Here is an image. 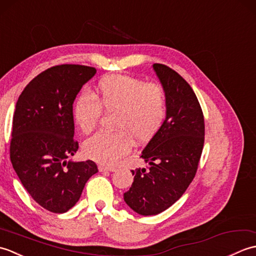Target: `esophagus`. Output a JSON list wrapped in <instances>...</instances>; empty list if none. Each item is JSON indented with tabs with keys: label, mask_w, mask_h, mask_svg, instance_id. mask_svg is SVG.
<instances>
[{
	"label": "esophagus",
	"mask_w": 256,
	"mask_h": 256,
	"mask_svg": "<svg viewBox=\"0 0 256 256\" xmlns=\"http://www.w3.org/2000/svg\"><path fill=\"white\" fill-rule=\"evenodd\" d=\"M116 167H108L104 165L99 166V172H116Z\"/></svg>",
	"instance_id": "esophagus-1"
}]
</instances>
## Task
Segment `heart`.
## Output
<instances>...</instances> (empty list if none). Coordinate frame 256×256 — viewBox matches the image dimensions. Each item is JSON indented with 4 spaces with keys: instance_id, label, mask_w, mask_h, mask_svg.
<instances>
[{
    "instance_id": "b5f03b06",
    "label": "heart",
    "mask_w": 256,
    "mask_h": 256,
    "mask_svg": "<svg viewBox=\"0 0 256 256\" xmlns=\"http://www.w3.org/2000/svg\"><path fill=\"white\" fill-rule=\"evenodd\" d=\"M102 108L116 112L113 133H98L86 140L84 154L102 164L113 165L132 148L133 140L146 143L160 131L167 113V98L158 84L128 74H110L98 84L94 96L82 92L74 103V120L88 134L100 121Z\"/></svg>"
}]
</instances>
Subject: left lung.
<instances>
[{
    "label": "left lung",
    "mask_w": 256,
    "mask_h": 256,
    "mask_svg": "<svg viewBox=\"0 0 256 256\" xmlns=\"http://www.w3.org/2000/svg\"><path fill=\"white\" fill-rule=\"evenodd\" d=\"M153 69L166 92L167 113L140 157L148 168L131 170L134 182L124 201L140 216H155L182 197L192 182L204 142V120L192 86L162 64Z\"/></svg>",
    "instance_id": "1"
}]
</instances>
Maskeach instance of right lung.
<instances>
[{
	"instance_id": "right-lung-1",
	"label": "right lung",
	"mask_w": 256,
	"mask_h": 256,
	"mask_svg": "<svg viewBox=\"0 0 256 256\" xmlns=\"http://www.w3.org/2000/svg\"><path fill=\"white\" fill-rule=\"evenodd\" d=\"M96 68L60 64L48 68L25 86L15 106L10 162L32 198L64 214L77 204L94 162L67 160L78 150L72 104Z\"/></svg>"
}]
</instances>
